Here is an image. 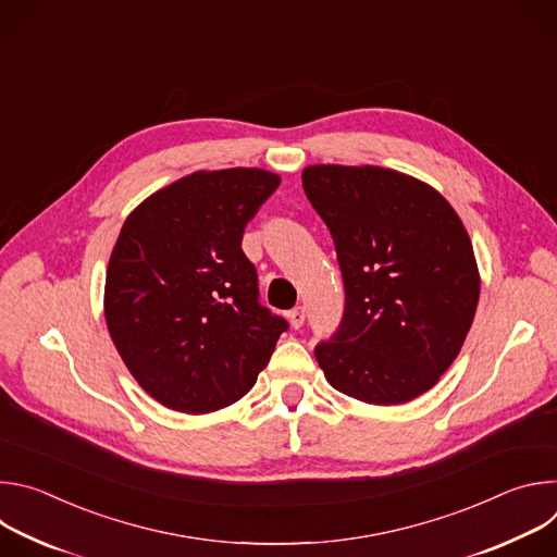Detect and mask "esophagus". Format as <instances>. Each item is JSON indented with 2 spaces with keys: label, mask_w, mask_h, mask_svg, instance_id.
<instances>
[{
  "label": "esophagus",
  "mask_w": 557,
  "mask_h": 557,
  "mask_svg": "<svg viewBox=\"0 0 557 557\" xmlns=\"http://www.w3.org/2000/svg\"><path fill=\"white\" fill-rule=\"evenodd\" d=\"M304 320H306V310H304L301 306H297V308H293V310L288 312V322H290V326H293L295 331L304 326Z\"/></svg>",
  "instance_id": "esophagus-1"
}]
</instances>
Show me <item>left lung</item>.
I'll use <instances>...</instances> for the list:
<instances>
[{
  "label": "left lung",
  "instance_id": "8db88e82",
  "mask_svg": "<svg viewBox=\"0 0 557 557\" xmlns=\"http://www.w3.org/2000/svg\"><path fill=\"white\" fill-rule=\"evenodd\" d=\"M306 198L331 228L346 288L339 331L314 348L329 383L370 406L432 389L481 295L467 228L428 183L385 168L310 165Z\"/></svg>",
  "mask_w": 557,
  "mask_h": 557
}]
</instances>
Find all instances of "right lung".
Returning <instances> with one entry per match:
<instances>
[{
  "instance_id": "1",
  "label": "right lung",
  "mask_w": 557,
  "mask_h": 557,
  "mask_svg": "<svg viewBox=\"0 0 557 557\" xmlns=\"http://www.w3.org/2000/svg\"><path fill=\"white\" fill-rule=\"evenodd\" d=\"M280 181L258 168L194 172L123 222L106 275V324L161 406L209 414L243 399L288 329L260 306L243 251L247 222Z\"/></svg>"
}]
</instances>
